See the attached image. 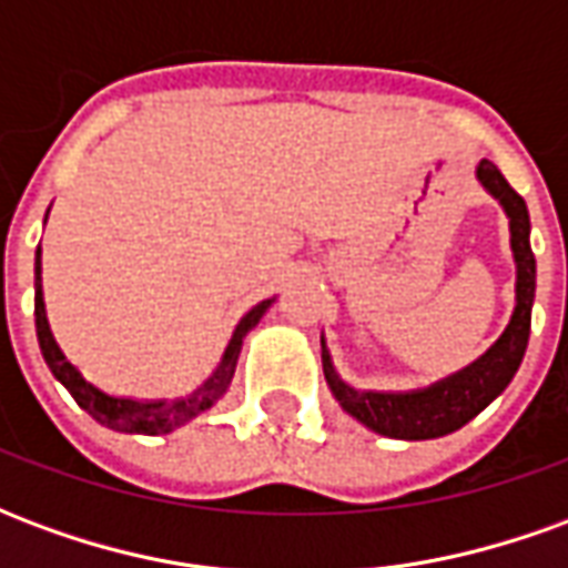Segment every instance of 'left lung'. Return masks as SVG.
Segmentation results:
<instances>
[{
	"instance_id": "obj_1",
	"label": "left lung",
	"mask_w": 568,
	"mask_h": 568,
	"mask_svg": "<svg viewBox=\"0 0 568 568\" xmlns=\"http://www.w3.org/2000/svg\"><path fill=\"white\" fill-rule=\"evenodd\" d=\"M477 179L493 197L499 200L501 210L511 224V252L517 264V304H514L511 322L501 332L496 344L484 356L471 362L468 368L456 371L444 381L432 383L426 389L414 393H365L353 389L341 381L334 371L332 356L322 341V371L328 389L341 402L349 417H356L362 426H368L377 435L402 440H426L450 435L463 428L468 419H475L484 407L505 393V386L524 362L526 344H529V320H532V297H536V255L529 248V212L524 197L514 191L499 166L489 161L477 163Z\"/></svg>"
}]
</instances>
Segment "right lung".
<instances>
[{"instance_id": "obj_1", "label": "right lung", "mask_w": 568, "mask_h": 568, "mask_svg": "<svg viewBox=\"0 0 568 568\" xmlns=\"http://www.w3.org/2000/svg\"><path fill=\"white\" fill-rule=\"evenodd\" d=\"M273 301H261L255 307L248 310L246 316L236 325L231 344L224 349L219 368L212 371V377L203 386H197L194 393L185 398H173V402H133V398H118L103 389H97L93 383L81 377V371L69 362L60 346H57L48 316H44V297H42V248H36V334H39V346H42V356L48 362V368L54 374L57 381L63 383L69 395L79 402L81 410H88L100 426L112 428V432H130V435H166L173 428L185 426L187 419H194L203 410H210L234 381L236 358L243 349V337H246L258 320L267 313Z\"/></svg>"}]
</instances>
